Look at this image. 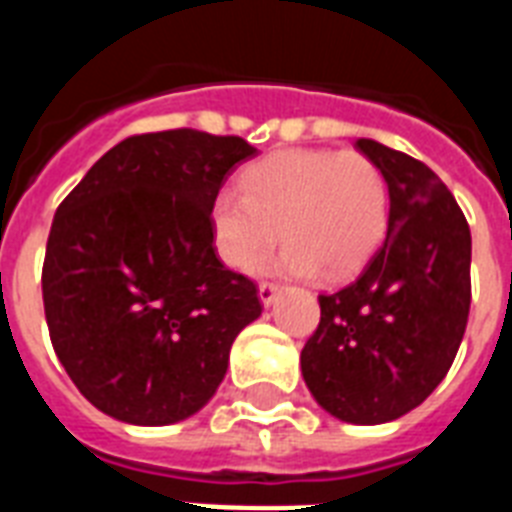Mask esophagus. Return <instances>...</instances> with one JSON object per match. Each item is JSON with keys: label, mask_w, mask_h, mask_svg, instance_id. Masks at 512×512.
I'll return each instance as SVG.
<instances>
[{"label": "esophagus", "mask_w": 512, "mask_h": 512, "mask_svg": "<svg viewBox=\"0 0 512 512\" xmlns=\"http://www.w3.org/2000/svg\"><path fill=\"white\" fill-rule=\"evenodd\" d=\"M257 295H260V303L265 305V308H271L273 303H276V297L281 295V287L279 284H260V289H257Z\"/></svg>", "instance_id": "34e87169"}]
</instances>
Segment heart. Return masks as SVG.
<instances>
[{"label": "heart", "mask_w": 512, "mask_h": 512, "mask_svg": "<svg viewBox=\"0 0 512 512\" xmlns=\"http://www.w3.org/2000/svg\"><path fill=\"white\" fill-rule=\"evenodd\" d=\"M239 191H220L209 204L217 255L239 273L263 265L281 228L287 244L276 271L308 276L324 268L337 279L356 271L388 228V180L353 151H279L249 164Z\"/></svg>", "instance_id": "b5f03b06"}]
</instances>
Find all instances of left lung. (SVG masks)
I'll return each instance as SVG.
<instances>
[{
  "label": "left lung",
  "instance_id": "left-lung-1",
  "mask_svg": "<svg viewBox=\"0 0 512 512\" xmlns=\"http://www.w3.org/2000/svg\"><path fill=\"white\" fill-rule=\"evenodd\" d=\"M388 180V231L348 287L321 295L300 353L316 404L350 425L420 406L460 348L470 311V228L441 177L412 156L358 138Z\"/></svg>",
  "mask_w": 512,
  "mask_h": 512
}]
</instances>
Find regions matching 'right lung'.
<instances>
[{
  "mask_svg": "<svg viewBox=\"0 0 512 512\" xmlns=\"http://www.w3.org/2000/svg\"><path fill=\"white\" fill-rule=\"evenodd\" d=\"M241 138L196 130L135 135L100 156L52 220L44 316L87 401L130 425L188 420L217 393L257 287L215 255L209 204Z\"/></svg>",
  "mask_w": 512,
  "mask_h": 512,
  "instance_id": "add662e5",
  "label": "right lung"
}]
</instances>
